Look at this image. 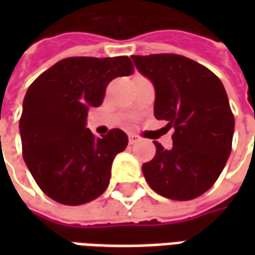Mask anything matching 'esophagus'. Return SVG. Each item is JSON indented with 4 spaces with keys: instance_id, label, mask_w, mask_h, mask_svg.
I'll return each instance as SVG.
<instances>
[{
    "instance_id": "1",
    "label": "esophagus",
    "mask_w": 255,
    "mask_h": 255,
    "mask_svg": "<svg viewBox=\"0 0 255 255\" xmlns=\"http://www.w3.org/2000/svg\"><path fill=\"white\" fill-rule=\"evenodd\" d=\"M128 142H129V144L136 143V142H139V136L133 135V133H129V135H128Z\"/></svg>"
}]
</instances>
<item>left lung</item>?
Wrapping results in <instances>:
<instances>
[{
  "mask_svg": "<svg viewBox=\"0 0 255 255\" xmlns=\"http://www.w3.org/2000/svg\"><path fill=\"white\" fill-rule=\"evenodd\" d=\"M131 58L154 86L155 119L175 128L172 149L154 142V158L142 165L146 182L175 201L202 195L219 179L232 147L235 119L224 86L208 68L179 54Z\"/></svg>",
  "mask_w": 255,
  "mask_h": 255,
  "instance_id": "1",
  "label": "left lung"
}]
</instances>
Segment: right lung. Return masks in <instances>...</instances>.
I'll list each match as a JSON object with an SVG mask.
<instances>
[{"mask_svg":"<svg viewBox=\"0 0 255 255\" xmlns=\"http://www.w3.org/2000/svg\"><path fill=\"white\" fill-rule=\"evenodd\" d=\"M131 73L127 56L69 57L27 90L19 123L23 158L36 184L56 202L87 203L108 187L112 162L127 147L128 136L116 128L95 138L86 128L87 112L102 104L111 80Z\"/></svg>","mask_w":255,"mask_h":255,"instance_id":"right-lung-1","label":"right lung"}]
</instances>
